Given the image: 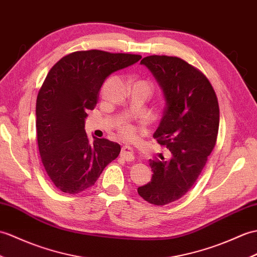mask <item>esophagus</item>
Segmentation results:
<instances>
[{
  "label": "esophagus",
  "instance_id": "esophagus-1",
  "mask_svg": "<svg viewBox=\"0 0 257 257\" xmlns=\"http://www.w3.org/2000/svg\"><path fill=\"white\" fill-rule=\"evenodd\" d=\"M120 156H121L124 160L128 161V162H133L134 159H135V152H134V149L131 148V147H129V146H124V147H122Z\"/></svg>",
  "mask_w": 257,
  "mask_h": 257
}]
</instances>
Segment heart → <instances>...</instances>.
Wrapping results in <instances>:
<instances>
[{"mask_svg": "<svg viewBox=\"0 0 257 257\" xmlns=\"http://www.w3.org/2000/svg\"><path fill=\"white\" fill-rule=\"evenodd\" d=\"M140 83H142V84H145L149 89L152 88V84L149 81H146V80H142V81H139ZM118 131L119 134H120L122 137H124V138H129V137H131L134 135V126L131 124L130 122L128 121H121L120 123H119L118 126Z\"/></svg>", "mask_w": 257, "mask_h": 257, "instance_id": "1", "label": "heart"}]
</instances>
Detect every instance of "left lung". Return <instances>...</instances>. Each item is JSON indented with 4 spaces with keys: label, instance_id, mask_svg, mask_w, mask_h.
Instances as JSON below:
<instances>
[{
    "label": "left lung",
    "instance_id": "obj_1",
    "mask_svg": "<svg viewBox=\"0 0 257 257\" xmlns=\"http://www.w3.org/2000/svg\"><path fill=\"white\" fill-rule=\"evenodd\" d=\"M141 64L151 71L162 89L165 108L153 138L172 157L150 160L151 182L138 194L152 205L180 199L193 187L216 146L219 105L209 80L183 59L149 56Z\"/></svg>",
    "mask_w": 257,
    "mask_h": 257
}]
</instances>
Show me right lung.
<instances>
[{
    "mask_svg": "<svg viewBox=\"0 0 257 257\" xmlns=\"http://www.w3.org/2000/svg\"><path fill=\"white\" fill-rule=\"evenodd\" d=\"M139 55L101 50L75 51L61 58L47 74L36 103V131L41 162L63 193L79 194L96 183L120 153V146L85 133L87 111L111 73L135 64Z\"/></svg>",
    "mask_w": 257,
    "mask_h": 257,
    "instance_id": "add662e5",
    "label": "right lung"
}]
</instances>
